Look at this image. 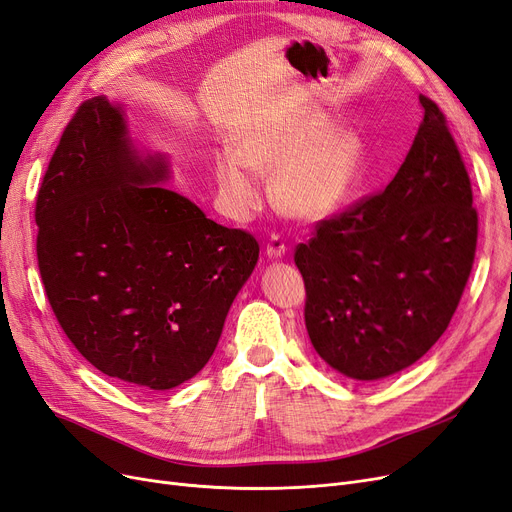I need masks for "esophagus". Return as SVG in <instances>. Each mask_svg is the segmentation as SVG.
I'll use <instances>...</instances> for the list:
<instances>
[{
  "mask_svg": "<svg viewBox=\"0 0 512 512\" xmlns=\"http://www.w3.org/2000/svg\"><path fill=\"white\" fill-rule=\"evenodd\" d=\"M286 243H284V239H281L277 233H273L271 237H269V243H267V256L269 258H281L286 254Z\"/></svg>",
  "mask_w": 512,
  "mask_h": 512,
  "instance_id": "obj_1",
  "label": "esophagus"
}]
</instances>
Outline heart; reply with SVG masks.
<instances>
[{
    "instance_id": "heart-1",
    "label": "heart",
    "mask_w": 512,
    "mask_h": 512,
    "mask_svg": "<svg viewBox=\"0 0 512 512\" xmlns=\"http://www.w3.org/2000/svg\"><path fill=\"white\" fill-rule=\"evenodd\" d=\"M322 116L305 114L241 137L235 152L218 156L216 175L226 201L239 214L258 199L254 173H273L271 190L281 211L298 220H320L354 188L362 167L360 137L324 128Z\"/></svg>"
}]
</instances>
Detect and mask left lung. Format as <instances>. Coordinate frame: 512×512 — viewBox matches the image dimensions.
I'll return each mask as SVG.
<instances>
[{"instance_id": "1", "label": "left lung", "mask_w": 512, "mask_h": 512, "mask_svg": "<svg viewBox=\"0 0 512 512\" xmlns=\"http://www.w3.org/2000/svg\"><path fill=\"white\" fill-rule=\"evenodd\" d=\"M394 180L315 224L294 262L305 324L320 358L375 381L417 362L440 339L472 271L479 214L464 158L438 105Z\"/></svg>"}]
</instances>
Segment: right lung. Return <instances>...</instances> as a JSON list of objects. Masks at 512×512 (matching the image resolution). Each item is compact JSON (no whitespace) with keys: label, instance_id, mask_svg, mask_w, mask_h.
<instances>
[{"label":"right lung","instance_id":"add662e5","mask_svg":"<svg viewBox=\"0 0 512 512\" xmlns=\"http://www.w3.org/2000/svg\"><path fill=\"white\" fill-rule=\"evenodd\" d=\"M139 161L125 120L93 97L67 122L35 197L38 267L67 339L103 375L171 390L214 354L260 245Z\"/></svg>","mask_w":512,"mask_h":512}]
</instances>
